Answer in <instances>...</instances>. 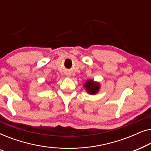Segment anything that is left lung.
I'll use <instances>...</instances> for the list:
<instances>
[{"label":"left lung","mask_w":151,"mask_h":151,"mask_svg":"<svg viewBox=\"0 0 151 151\" xmlns=\"http://www.w3.org/2000/svg\"><path fill=\"white\" fill-rule=\"evenodd\" d=\"M84 87L88 91V93L90 94H96L100 88V84L96 82H94L93 80H88L84 84Z\"/></svg>","instance_id":"8db88e82"}]
</instances>
